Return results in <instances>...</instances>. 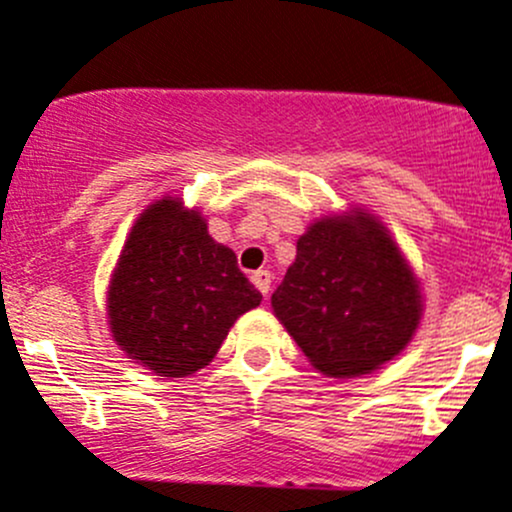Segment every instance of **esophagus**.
Instances as JSON below:
<instances>
[{"label": "esophagus", "instance_id": "34e87169", "mask_svg": "<svg viewBox=\"0 0 512 512\" xmlns=\"http://www.w3.org/2000/svg\"><path fill=\"white\" fill-rule=\"evenodd\" d=\"M251 281H254V286L263 293V296H268V291H271V271L258 268V271L251 273Z\"/></svg>", "mask_w": 512, "mask_h": 512}]
</instances>
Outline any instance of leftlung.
<instances>
[{"mask_svg": "<svg viewBox=\"0 0 512 512\" xmlns=\"http://www.w3.org/2000/svg\"><path fill=\"white\" fill-rule=\"evenodd\" d=\"M271 306L308 361L336 378L391 361L421 321L418 281L363 211L308 226Z\"/></svg>", "mask_w": 512, "mask_h": 512, "instance_id": "obj_1", "label": "left lung"}]
</instances>
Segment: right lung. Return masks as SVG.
Wrapping results in <instances>:
<instances>
[{
    "label": "right lung",
    "mask_w": 512,
    "mask_h": 512,
    "mask_svg": "<svg viewBox=\"0 0 512 512\" xmlns=\"http://www.w3.org/2000/svg\"><path fill=\"white\" fill-rule=\"evenodd\" d=\"M261 303L236 254L216 244L199 211L151 204L131 229L109 286L121 351L166 378L209 366L241 313Z\"/></svg>",
    "instance_id": "right-lung-1"
}]
</instances>
